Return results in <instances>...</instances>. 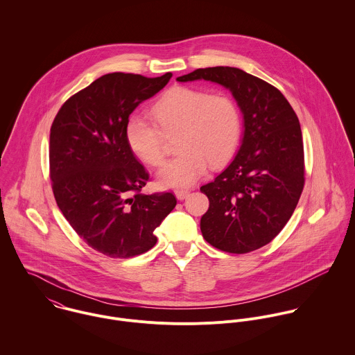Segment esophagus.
Listing matches in <instances>:
<instances>
[{
    "label": "esophagus",
    "instance_id": "obj_1",
    "mask_svg": "<svg viewBox=\"0 0 355 355\" xmlns=\"http://www.w3.org/2000/svg\"><path fill=\"white\" fill-rule=\"evenodd\" d=\"M189 194H190L189 190H176V191H175V196H176V198H178L179 201H183Z\"/></svg>",
    "mask_w": 355,
    "mask_h": 355
}]
</instances>
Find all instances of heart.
<instances>
[{
  "mask_svg": "<svg viewBox=\"0 0 355 355\" xmlns=\"http://www.w3.org/2000/svg\"><path fill=\"white\" fill-rule=\"evenodd\" d=\"M152 121L132 116L125 125V141L134 154L157 166L165 157V139L179 132V154L158 172V183L168 189L194 184L209 165L218 168L236 152L242 137V114L236 102L224 94L173 86L153 103Z\"/></svg>",
  "mask_w": 355,
  "mask_h": 355,
  "instance_id": "heart-1",
  "label": "heart"
}]
</instances>
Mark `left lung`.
Wrapping results in <instances>:
<instances>
[{
    "mask_svg": "<svg viewBox=\"0 0 355 355\" xmlns=\"http://www.w3.org/2000/svg\"><path fill=\"white\" fill-rule=\"evenodd\" d=\"M178 82L207 80L231 92L243 116V138L232 162L201 187L207 243L245 254L268 245L293 216L304 183L300 120L272 85L234 67L200 68Z\"/></svg>",
    "mask_w": 355,
    "mask_h": 355,
    "instance_id": "obj_1",
    "label": "left lung"
}]
</instances>
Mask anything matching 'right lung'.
Listing matches in <instances>:
<instances>
[{
    "label": "right lung",
    "instance_id": "add662e5",
    "mask_svg": "<svg viewBox=\"0 0 355 355\" xmlns=\"http://www.w3.org/2000/svg\"><path fill=\"white\" fill-rule=\"evenodd\" d=\"M171 78L106 73L65 101L51 124L55 202L76 234L107 257L150 250L154 230L176 206L172 193L141 194L149 173L125 141L130 114Z\"/></svg>",
    "mask_w": 355,
    "mask_h": 355
}]
</instances>
